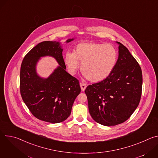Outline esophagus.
I'll return each instance as SVG.
<instances>
[{"mask_svg": "<svg viewBox=\"0 0 158 158\" xmlns=\"http://www.w3.org/2000/svg\"><path fill=\"white\" fill-rule=\"evenodd\" d=\"M80 86H81V91H84L85 89L86 88V85L84 83H80Z\"/></svg>", "mask_w": 158, "mask_h": 158, "instance_id": "1", "label": "esophagus"}]
</instances>
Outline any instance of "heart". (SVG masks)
I'll use <instances>...</instances> for the list:
<instances>
[{
    "label": "heart",
    "mask_w": 158,
    "mask_h": 158,
    "mask_svg": "<svg viewBox=\"0 0 158 158\" xmlns=\"http://www.w3.org/2000/svg\"><path fill=\"white\" fill-rule=\"evenodd\" d=\"M118 59L116 49L109 44L91 42H81L75 47L74 52L64 55V62L70 74L79 68L90 81L98 82L106 79L113 71Z\"/></svg>",
    "instance_id": "b5f03b06"
}]
</instances>
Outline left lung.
I'll return each mask as SVG.
<instances>
[{
  "instance_id": "left-lung-1",
  "label": "left lung",
  "mask_w": 158,
  "mask_h": 158,
  "mask_svg": "<svg viewBox=\"0 0 158 158\" xmlns=\"http://www.w3.org/2000/svg\"><path fill=\"white\" fill-rule=\"evenodd\" d=\"M116 43L119 56L113 71L106 79L85 90L92 118L106 126L127 120L138 106L142 92L141 67L124 45Z\"/></svg>"
}]
</instances>
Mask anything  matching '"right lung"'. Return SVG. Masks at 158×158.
<instances>
[{"label":"right lung","instance_id":"right-lung-1","mask_svg":"<svg viewBox=\"0 0 158 158\" xmlns=\"http://www.w3.org/2000/svg\"><path fill=\"white\" fill-rule=\"evenodd\" d=\"M74 39H68L69 43ZM60 42L44 41L33 48L22 60L20 73V94L31 113L37 119L50 123L65 121L81 93L79 81L70 75L62 57ZM54 58L59 65L47 78L36 73L41 57Z\"/></svg>","mask_w":158,"mask_h":158}]
</instances>
